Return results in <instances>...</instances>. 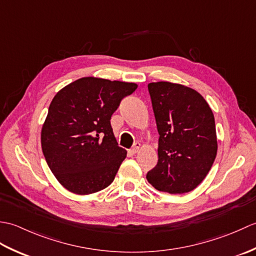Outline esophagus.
<instances>
[{
  "label": "esophagus",
  "mask_w": 256,
  "mask_h": 256,
  "mask_svg": "<svg viewBox=\"0 0 256 256\" xmlns=\"http://www.w3.org/2000/svg\"><path fill=\"white\" fill-rule=\"evenodd\" d=\"M140 143H138V142L135 143L134 146L132 148V150H131V153H132V154H136L140 150Z\"/></svg>",
  "instance_id": "esophagus-1"
}]
</instances>
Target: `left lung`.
Wrapping results in <instances>:
<instances>
[{"label":"left lung","mask_w":256,"mask_h":256,"mask_svg":"<svg viewBox=\"0 0 256 256\" xmlns=\"http://www.w3.org/2000/svg\"><path fill=\"white\" fill-rule=\"evenodd\" d=\"M148 91L160 140L158 162L146 178L160 192H192L216 156L214 113L199 92L184 84L150 82Z\"/></svg>","instance_id":"left-lung-1"}]
</instances>
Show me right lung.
I'll list each match as a JSON object with an SVG mask.
<instances>
[{"mask_svg": "<svg viewBox=\"0 0 256 256\" xmlns=\"http://www.w3.org/2000/svg\"><path fill=\"white\" fill-rule=\"evenodd\" d=\"M138 84L84 77L59 90L42 128L45 160L62 187L90 194L114 180L126 150L118 146L110 120Z\"/></svg>", "mask_w": 256, "mask_h": 256, "instance_id": "right-lung-1", "label": "right lung"}]
</instances>
